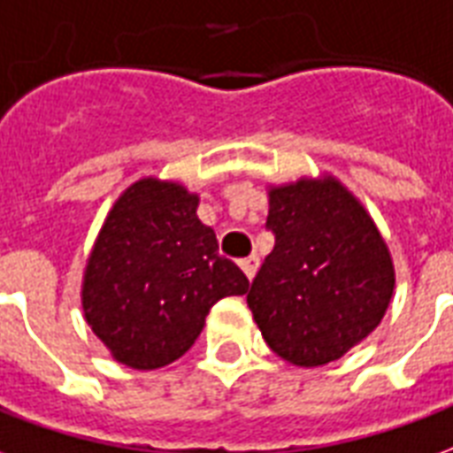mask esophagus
Masks as SVG:
<instances>
[{
  "mask_svg": "<svg viewBox=\"0 0 453 453\" xmlns=\"http://www.w3.org/2000/svg\"><path fill=\"white\" fill-rule=\"evenodd\" d=\"M239 265H241V270L246 273V277H249V280H253V277H256V273H258L260 258H258V256H249V258L241 260Z\"/></svg>",
  "mask_w": 453,
  "mask_h": 453,
  "instance_id": "34e87169",
  "label": "esophagus"
}]
</instances>
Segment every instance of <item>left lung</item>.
Returning a JSON list of instances; mask_svg holds the SVG:
<instances>
[{"instance_id":"1","label":"left lung","mask_w":453,"mask_h":453,"mask_svg":"<svg viewBox=\"0 0 453 453\" xmlns=\"http://www.w3.org/2000/svg\"><path fill=\"white\" fill-rule=\"evenodd\" d=\"M275 249L246 296L270 349L321 366L359 345L384 319L395 270L384 236L338 178L267 190Z\"/></svg>"}]
</instances>
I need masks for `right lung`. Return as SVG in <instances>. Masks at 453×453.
<instances>
[{
    "mask_svg": "<svg viewBox=\"0 0 453 453\" xmlns=\"http://www.w3.org/2000/svg\"><path fill=\"white\" fill-rule=\"evenodd\" d=\"M200 197L173 180L142 178L115 200L81 282L84 319L113 359L158 369L193 348L224 296L249 292V277L219 256L197 219Z\"/></svg>",
    "mask_w": 453,
    "mask_h": 453,
    "instance_id": "1",
    "label": "right lung"
}]
</instances>
